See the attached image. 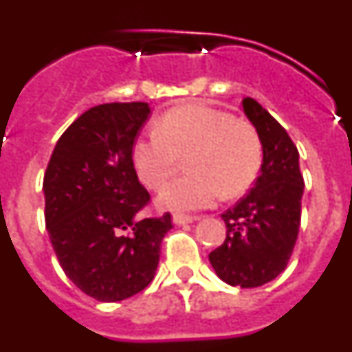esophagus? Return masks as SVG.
I'll list each match as a JSON object with an SVG mask.
<instances>
[{
	"label": "esophagus",
	"mask_w": 352,
	"mask_h": 352,
	"mask_svg": "<svg viewBox=\"0 0 352 352\" xmlns=\"http://www.w3.org/2000/svg\"><path fill=\"white\" fill-rule=\"evenodd\" d=\"M195 220H199L197 217H190V214H174L173 217V222L176 226H185V223H192Z\"/></svg>",
	"instance_id": "esophagus-1"
}]
</instances>
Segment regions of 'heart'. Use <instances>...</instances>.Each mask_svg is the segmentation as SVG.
I'll return each mask as SVG.
<instances>
[{
	"label": "heart",
	"instance_id": "heart-1",
	"mask_svg": "<svg viewBox=\"0 0 352 352\" xmlns=\"http://www.w3.org/2000/svg\"><path fill=\"white\" fill-rule=\"evenodd\" d=\"M186 158L190 174L162 190V208L201 210L220 195L234 199L245 194L263 166V142L250 121L192 104L167 111L158 121V132L139 138L132 148L139 179L151 190L166 185Z\"/></svg>",
	"mask_w": 352,
	"mask_h": 352
}]
</instances>
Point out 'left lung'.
I'll return each instance as SVG.
<instances>
[{
	"label": "left lung",
	"mask_w": 352,
	"mask_h": 352,
	"mask_svg": "<svg viewBox=\"0 0 352 352\" xmlns=\"http://www.w3.org/2000/svg\"><path fill=\"white\" fill-rule=\"evenodd\" d=\"M243 111L263 142V166L254 188L222 213L226 239L210 254L226 284L259 287L280 275L291 259L301 220L300 153L284 126L254 98Z\"/></svg>",
	"instance_id": "left-lung-1"
}]
</instances>
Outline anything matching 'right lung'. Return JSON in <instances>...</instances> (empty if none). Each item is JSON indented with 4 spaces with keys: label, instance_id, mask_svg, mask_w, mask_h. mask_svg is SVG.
Segmentation results:
<instances>
[{
    "label": "right lung",
    "instance_id": "right-lung-1",
    "mask_svg": "<svg viewBox=\"0 0 352 352\" xmlns=\"http://www.w3.org/2000/svg\"><path fill=\"white\" fill-rule=\"evenodd\" d=\"M144 102L102 104L63 132L43 176L45 227L61 268L84 294L121 301L153 280L170 213L141 219L149 194L132 148Z\"/></svg>",
    "mask_w": 352,
    "mask_h": 352
}]
</instances>
